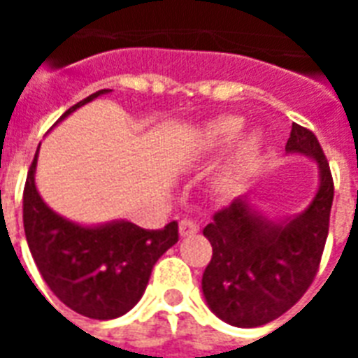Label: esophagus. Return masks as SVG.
<instances>
[{"instance_id": "1", "label": "esophagus", "mask_w": 358, "mask_h": 358, "mask_svg": "<svg viewBox=\"0 0 358 358\" xmlns=\"http://www.w3.org/2000/svg\"><path fill=\"white\" fill-rule=\"evenodd\" d=\"M199 232V224L189 221V219H184V221H180V236L185 238V236H193Z\"/></svg>"}]
</instances>
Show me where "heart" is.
Instances as JSON below:
<instances>
[{
  "mask_svg": "<svg viewBox=\"0 0 358 358\" xmlns=\"http://www.w3.org/2000/svg\"><path fill=\"white\" fill-rule=\"evenodd\" d=\"M241 128H243V120L239 117H234V115L219 117V119L208 122L201 134L202 148L204 150H215V148L227 146L238 137ZM262 145H264V135L258 129H249L239 137V141L236 143L232 159H230L227 169L223 171V176H221V185L224 189H236L243 182L250 167L258 159Z\"/></svg>",
  "mask_w": 358,
  "mask_h": 358,
  "instance_id": "1",
  "label": "heart"
}]
</instances>
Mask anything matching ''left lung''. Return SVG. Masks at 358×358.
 <instances>
[{
	"label": "left lung",
	"mask_w": 358,
	"mask_h": 358,
	"mask_svg": "<svg viewBox=\"0 0 358 358\" xmlns=\"http://www.w3.org/2000/svg\"><path fill=\"white\" fill-rule=\"evenodd\" d=\"M286 152L314 157L320 169V187L305 212L273 223L238 196L202 230L213 249L202 292L213 314L236 327H260L282 316L305 295L322 262L333 174L316 135L299 124L292 126Z\"/></svg>",
	"instance_id": "left-lung-1"
}]
</instances>
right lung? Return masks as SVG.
<instances>
[{
    "mask_svg": "<svg viewBox=\"0 0 358 358\" xmlns=\"http://www.w3.org/2000/svg\"><path fill=\"white\" fill-rule=\"evenodd\" d=\"M109 89L81 100L69 117ZM55 122V124H57ZM36 156L24 187V230L42 278L53 294L81 316L113 320L143 297L157 258L178 241V223L146 230L129 221L81 227L46 206L35 185Z\"/></svg>",
    "mask_w": 358,
    "mask_h": 358,
    "instance_id": "add662e5",
    "label": "right lung"
}]
</instances>
